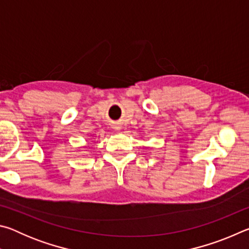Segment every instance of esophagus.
I'll list each match as a JSON object with an SVG mask.
<instances>
[{
    "label": "esophagus",
    "instance_id": "1",
    "mask_svg": "<svg viewBox=\"0 0 249 249\" xmlns=\"http://www.w3.org/2000/svg\"><path fill=\"white\" fill-rule=\"evenodd\" d=\"M114 128H115L116 130H120V128H121V127H120V126H117V125H116V126H114Z\"/></svg>",
    "mask_w": 249,
    "mask_h": 249
}]
</instances>
